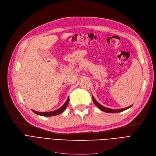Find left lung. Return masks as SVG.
<instances>
[{"instance_id":"1","label":"left lung","mask_w":156,"mask_h":156,"mask_svg":"<svg viewBox=\"0 0 156 156\" xmlns=\"http://www.w3.org/2000/svg\"><path fill=\"white\" fill-rule=\"evenodd\" d=\"M92 100H93V101L94 103V104H95L99 108H100V110H101L102 111H104L105 112H109V113H116V112H122V111H124L126 109H127V108H130L132 105L128 107H126V108H120V109H112V108H107V107H105L104 106L101 105V104H100L96 100L95 98H94L93 96H92Z\"/></svg>"}]
</instances>
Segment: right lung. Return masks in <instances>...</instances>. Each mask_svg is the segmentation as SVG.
Segmentation results:
<instances>
[{
	"label": "right lung",
	"instance_id": "1",
	"mask_svg": "<svg viewBox=\"0 0 156 156\" xmlns=\"http://www.w3.org/2000/svg\"><path fill=\"white\" fill-rule=\"evenodd\" d=\"M68 102H69V98L67 99L66 101L65 102L64 104L60 108H59L58 109L55 110L53 111H51V112H37V111H35L34 110H32L34 113H36V115H38L40 116H56L58 115L60 113H62L65 109L67 107L68 105Z\"/></svg>",
	"mask_w": 156,
	"mask_h": 156
}]
</instances>
